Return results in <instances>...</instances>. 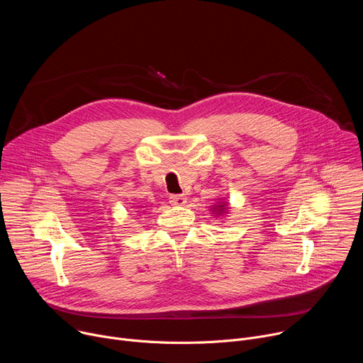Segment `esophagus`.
<instances>
[{
    "instance_id": "1",
    "label": "esophagus",
    "mask_w": 363,
    "mask_h": 363,
    "mask_svg": "<svg viewBox=\"0 0 363 363\" xmlns=\"http://www.w3.org/2000/svg\"><path fill=\"white\" fill-rule=\"evenodd\" d=\"M169 202L172 205H185L186 203V196L185 195H171Z\"/></svg>"
}]
</instances>
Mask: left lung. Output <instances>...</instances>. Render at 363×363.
<instances>
[{
	"label": "left lung",
	"instance_id": "8db88e82",
	"mask_svg": "<svg viewBox=\"0 0 363 363\" xmlns=\"http://www.w3.org/2000/svg\"><path fill=\"white\" fill-rule=\"evenodd\" d=\"M227 210V205L224 202H217L214 206H213V213H217V214H224Z\"/></svg>",
	"mask_w": 363,
	"mask_h": 363
}]
</instances>
